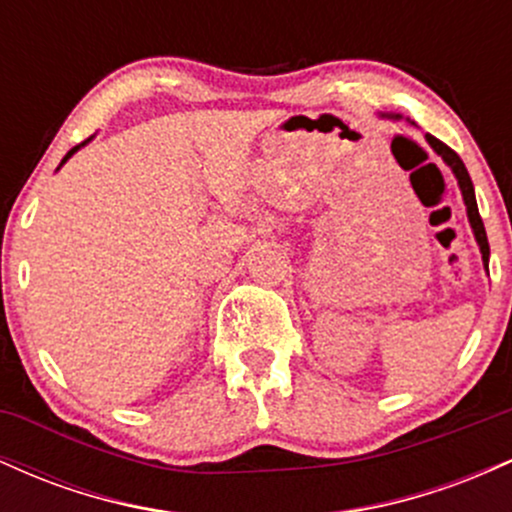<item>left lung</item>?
I'll return each instance as SVG.
<instances>
[{
  "label": "left lung",
  "mask_w": 512,
  "mask_h": 512,
  "mask_svg": "<svg viewBox=\"0 0 512 512\" xmlns=\"http://www.w3.org/2000/svg\"><path fill=\"white\" fill-rule=\"evenodd\" d=\"M428 144L433 146V149L438 151L440 156H443V161L448 163L452 168V173L457 175V182H460V190H462V197H464V204H467V216H469V223H472L474 228V236H477V243L481 248V257H484V264L486 269H489V240H486V228H484V221H481L479 216V207H477V197H474V185H472V178H469L467 168H464L462 158L455 154V151L450 149L448 144H443L440 139L431 137V134H426Z\"/></svg>",
  "instance_id": "left-lung-1"
}]
</instances>
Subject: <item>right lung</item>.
Segmentation results:
<instances>
[{
    "label": "right lung",
    "mask_w": 512,
    "mask_h": 512,
    "mask_svg": "<svg viewBox=\"0 0 512 512\" xmlns=\"http://www.w3.org/2000/svg\"><path fill=\"white\" fill-rule=\"evenodd\" d=\"M76 149H79V146H74V149H72V151H69V154H67V156H64V161H67V158H69V156H72V154H74V151H76ZM64 161H62V163H64Z\"/></svg>",
    "instance_id": "add662e5"
}]
</instances>
